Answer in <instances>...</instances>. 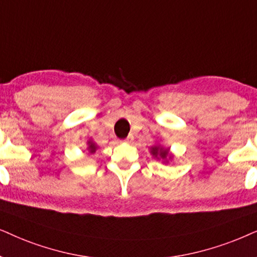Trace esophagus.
Segmentation results:
<instances>
[{"label": "esophagus", "instance_id": "1", "mask_svg": "<svg viewBox=\"0 0 257 257\" xmlns=\"http://www.w3.org/2000/svg\"><path fill=\"white\" fill-rule=\"evenodd\" d=\"M132 140H133V136H128V138H126V139H124V140H123V141H122V142H131V141H132Z\"/></svg>", "mask_w": 257, "mask_h": 257}]
</instances>
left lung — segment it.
Listing matches in <instances>:
<instances>
[{
    "mask_svg": "<svg viewBox=\"0 0 257 257\" xmlns=\"http://www.w3.org/2000/svg\"><path fill=\"white\" fill-rule=\"evenodd\" d=\"M152 153L154 156H160L162 159H166L169 154V149H164L162 147H153L152 148Z\"/></svg>",
    "mask_w": 257,
    "mask_h": 257,
    "instance_id": "left-lung-1",
    "label": "left lung"
}]
</instances>
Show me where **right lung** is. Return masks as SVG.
I'll use <instances>...</instances> for the list:
<instances>
[{"mask_svg": "<svg viewBox=\"0 0 257 257\" xmlns=\"http://www.w3.org/2000/svg\"><path fill=\"white\" fill-rule=\"evenodd\" d=\"M88 145H89V152H90V154H94L95 152H96V146H95L93 142L89 141Z\"/></svg>", "mask_w": 257, "mask_h": 257, "instance_id": "obj_1", "label": "right lung"}]
</instances>
